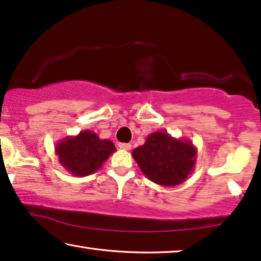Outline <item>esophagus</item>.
<instances>
[{"mask_svg": "<svg viewBox=\"0 0 261 261\" xmlns=\"http://www.w3.org/2000/svg\"><path fill=\"white\" fill-rule=\"evenodd\" d=\"M119 147L124 150H129L132 148L130 143H119Z\"/></svg>", "mask_w": 261, "mask_h": 261, "instance_id": "34e87169", "label": "esophagus"}]
</instances>
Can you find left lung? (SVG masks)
<instances>
[{"instance_id":"left-lung-1","label":"left lung","mask_w":261,"mask_h":261,"mask_svg":"<svg viewBox=\"0 0 261 261\" xmlns=\"http://www.w3.org/2000/svg\"><path fill=\"white\" fill-rule=\"evenodd\" d=\"M196 152L190 140L176 139L167 132L158 130L149 134L132 155L147 179L172 187L182 184L193 172Z\"/></svg>"}]
</instances>
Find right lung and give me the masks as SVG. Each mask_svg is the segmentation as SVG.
<instances>
[{"mask_svg": "<svg viewBox=\"0 0 261 261\" xmlns=\"http://www.w3.org/2000/svg\"><path fill=\"white\" fill-rule=\"evenodd\" d=\"M111 140L100 139L92 130H81L75 137H66L55 146L60 164L74 176H87L99 171L115 152Z\"/></svg>", "mask_w": 261, "mask_h": 261, "instance_id": "obj_1", "label": "right lung"}]
</instances>
